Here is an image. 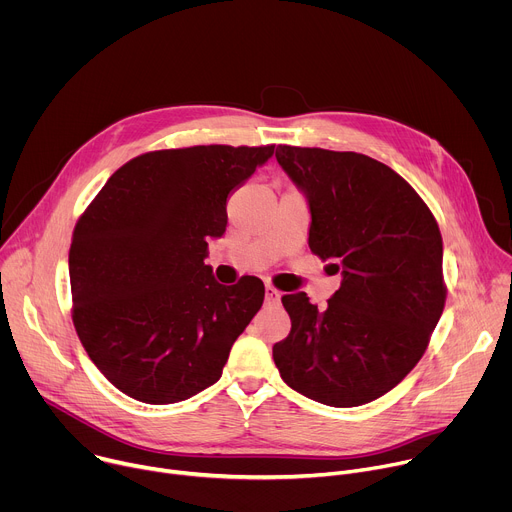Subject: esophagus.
<instances>
[{
  "mask_svg": "<svg viewBox=\"0 0 512 512\" xmlns=\"http://www.w3.org/2000/svg\"><path fill=\"white\" fill-rule=\"evenodd\" d=\"M279 300H281V291L275 289L271 283H267L265 285V302L269 306H275V304H279Z\"/></svg>",
  "mask_w": 512,
  "mask_h": 512,
  "instance_id": "1",
  "label": "esophagus"
}]
</instances>
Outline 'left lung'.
<instances>
[{"label":"left lung","mask_w":512,"mask_h":512,"mask_svg":"<svg viewBox=\"0 0 512 512\" xmlns=\"http://www.w3.org/2000/svg\"><path fill=\"white\" fill-rule=\"evenodd\" d=\"M275 158L308 198L312 253L342 275L326 310L304 291L281 298L291 330L273 346L275 367L318 403H371L411 373L444 312L440 227L409 182L369 156L277 145Z\"/></svg>","instance_id":"1"}]
</instances>
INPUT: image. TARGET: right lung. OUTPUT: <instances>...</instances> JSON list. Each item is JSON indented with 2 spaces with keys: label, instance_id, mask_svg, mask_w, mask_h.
Wrapping results in <instances>:
<instances>
[{
  "label": "right lung",
  "instance_id": "right-lung-1",
  "mask_svg": "<svg viewBox=\"0 0 512 512\" xmlns=\"http://www.w3.org/2000/svg\"><path fill=\"white\" fill-rule=\"evenodd\" d=\"M275 145H192L123 164L81 214L68 251L72 322L95 367L150 405L184 401L223 375L259 312L257 277L214 281L208 237L227 198Z\"/></svg>",
  "mask_w": 512,
  "mask_h": 512
}]
</instances>
